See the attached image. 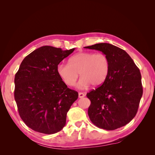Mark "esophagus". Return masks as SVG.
Wrapping results in <instances>:
<instances>
[{"label": "esophagus", "mask_w": 155, "mask_h": 155, "mask_svg": "<svg viewBox=\"0 0 155 155\" xmlns=\"http://www.w3.org/2000/svg\"><path fill=\"white\" fill-rule=\"evenodd\" d=\"M85 94H83V93H82V92H79V98H82V97H85Z\"/></svg>", "instance_id": "1"}]
</instances>
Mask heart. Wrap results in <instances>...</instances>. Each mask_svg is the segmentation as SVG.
I'll return each instance as SVG.
<instances>
[{"label": "heart", "mask_w": 155, "mask_h": 155, "mask_svg": "<svg viewBox=\"0 0 155 155\" xmlns=\"http://www.w3.org/2000/svg\"><path fill=\"white\" fill-rule=\"evenodd\" d=\"M110 63L107 56L103 53L81 51L72 55L68 64L59 63L57 72L64 83L70 87L76 84L79 75L81 76L78 87L86 88L92 84L100 85L109 75Z\"/></svg>", "instance_id": "obj_1"}]
</instances>
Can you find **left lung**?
<instances>
[{
  "mask_svg": "<svg viewBox=\"0 0 155 155\" xmlns=\"http://www.w3.org/2000/svg\"><path fill=\"white\" fill-rule=\"evenodd\" d=\"M101 51L109 58V73L102 85L87 94L88 114L94 125L108 130L125 125L137 113L143 94L140 70L126 51L109 43L85 47Z\"/></svg>",
  "mask_w": 155,
  "mask_h": 155,
  "instance_id": "left-lung-1",
  "label": "left lung"
}]
</instances>
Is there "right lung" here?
<instances>
[{
    "instance_id": "1",
    "label": "right lung",
    "mask_w": 155,
    "mask_h": 155,
    "mask_svg": "<svg viewBox=\"0 0 155 155\" xmlns=\"http://www.w3.org/2000/svg\"><path fill=\"white\" fill-rule=\"evenodd\" d=\"M74 50L41 46L22 61L14 79V97L20 117L32 130L51 134L66 124L67 114L78 93L67 87L57 66Z\"/></svg>"
}]
</instances>
